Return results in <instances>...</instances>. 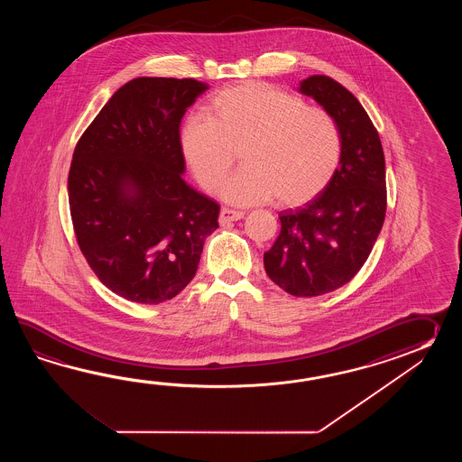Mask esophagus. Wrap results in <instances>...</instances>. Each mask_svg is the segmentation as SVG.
<instances>
[{"label":"esophagus","instance_id":"34e87169","mask_svg":"<svg viewBox=\"0 0 462 462\" xmlns=\"http://www.w3.org/2000/svg\"><path fill=\"white\" fill-rule=\"evenodd\" d=\"M241 217H245V213H243V211H236V209L223 208V209H221V213H219V223L225 226L227 223H231V221H237V219H241Z\"/></svg>","mask_w":462,"mask_h":462}]
</instances>
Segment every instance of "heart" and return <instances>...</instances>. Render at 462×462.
I'll return each instance as SVG.
<instances>
[{"label": "heart", "instance_id": "1", "mask_svg": "<svg viewBox=\"0 0 462 462\" xmlns=\"http://www.w3.org/2000/svg\"><path fill=\"white\" fill-rule=\"evenodd\" d=\"M207 117L188 118L180 147L199 187L241 207L277 199L300 207L322 193L342 158V134L325 108L263 82H243L209 98Z\"/></svg>", "mask_w": 462, "mask_h": 462}]
</instances>
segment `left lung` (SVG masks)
Listing matches in <instances>:
<instances>
[{"instance_id":"obj_1","label":"left lung","mask_w":462,"mask_h":462,"mask_svg":"<svg viewBox=\"0 0 462 462\" xmlns=\"http://www.w3.org/2000/svg\"><path fill=\"white\" fill-rule=\"evenodd\" d=\"M299 90L334 116L342 158L322 193L279 213L281 235L264 253L265 273L295 297H315L350 282L383 226L386 175L380 135L362 104L342 84L310 76Z\"/></svg>"}]
</instances>
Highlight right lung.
Returning a JSON list of instances; mask_svg holds the SVG:
<instances>
[{
	"label": "right lung",
	"instance_id": "1",
	"mask_svg": "<svg viewBox=\"0 0 462 462\" xmlns=\"http://www.w3.org/2000/svg\"><path fill=\"white\" fill-rule=\"evenodd\" d=\"M207 88L195 79H134L74 150L68 191L80 253L102 284L132 302L180 294L219 226L217 201L181 178L180 124Z\"/></svg>",
	"mask_w": 462,
	"mask_h": 462
}]
</instances>
